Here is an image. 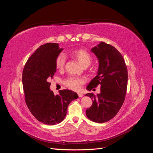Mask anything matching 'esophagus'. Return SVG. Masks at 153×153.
<instances>
[{"mask_svg":"<svg viewBox=\"0 0 153 153\" xmlns=\"http://www.w3.org/2000/svg\"><path fill=\"white\" fill-rule=\"evenodd\" d=\"M77 95H78V97H79V98H82V97H83V95L82 93H79Z\"/></svg>","mask_w":153,"mask_h":153,"instance_id":"obj_1","label":"esophagus"}]
</instances>
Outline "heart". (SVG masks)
<instances>
[{
    "label": "heart",
    "instance_id": "heart-1",
    "mask_svg": "<svg viewBox=\"0 0 153 153\" xmlns=\"http://www.w3.org/2000/svg\"><path fill=\"white\" fill-rule=\"evenodd\" d=\"M72 56H74L79 62L81 65L83 66H87L91 64V57L88 52L84 49H76L72 51L71 53ZM66 56L62 53L60 54L57 56L55 64L58 70H62L66 64ZM85 81L82 77H70L65 82L66 85L68 88L72 89L74 91H79L82 85L85 83Z\"/></svg>",
    "mask_w": 153,
    "mask_h": 153
}]
</instances>
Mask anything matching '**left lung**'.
<instances>
[{"instance_id": "obj_1", "label": "left lung", "mask_w": 153, "mask_h": 153, "mask_svg": "<svg viewBox=\"0 0 153 153\" xmlns=\"http://www.w3.org/2000/svg\"><path fill=\"white\" fill-rule=\"evenodd\" d=\"M91 51L99 60V68L87 89L91 91L99 85L100 93L97 95L92 93L85 95L93 101L91 106L86 110V115L93 122L104 123L117 114L124 102L128 70L122 55L112 45L100 42Z\"/></svg>"}]
</instances>
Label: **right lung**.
Listing matches in <instances>:
<instances>
[{
	"instance_id": "add662e5",
	"label": "right lung",
	"mask_w": 153,
	"mask_h": 153,
	"mask_svg": "<svg viewBox=\"0 0 153 153\" xmlns=\"http://www.w3.org/2000/svg\"><path fill=\"white\" fill-rule=\"evenodd\" d=\"M58 43L41 45L25 64L22 74L25 100L31 113L38 121L47 125L62 122L69 104L78 98L76 93L61 90L55 95L51 91L50 79L56 71L55 62L62 51Z\"/></svg>"
}]
</instances>
